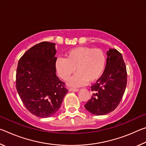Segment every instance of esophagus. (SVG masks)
Returning a JSON list of instances; mask_svg holds the SVG:
<instances>
[{
	"label": "esophagus",
	"instance_id": "1",
	"mask_svg": "<svg viewBox=\"0 0 146 146\" xmlns=\"http://www.w3.org/2000/svg\"><path fill=\"white\" fill-rule=\"evenodd\" d=\"M78 89H75V88H70V89H69V91H75V92H77V91H78Z\"/></svg>",
	"mask_w": 146,
	"mask_h": 146
}]
</instances>
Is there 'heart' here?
<instances>
[{
  "mask_svg": "<svg viewBox=\"0 0 146 146\" xmlns=\"http://www.w3.org/2000/svg\"><path fill=\"white\" fill-rule=\"evenodd\" d=\"M106 66V56L102 50L89 47H77L68 51L66 58H58L55 70L60 78L67 80L75 73L68 84L80 86L88 82H93L103 75Z\"/></svg>",
  "mask_w": 146,
  "mask_h": 146,
  "instance_id": "obj_1",
  "label": "heart"
}]
</instances>
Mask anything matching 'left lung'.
Listing matches in <instances>:
<instances>
[{
    "mask_svg": "<svg viewBox=\"0 0 146 146\" xmlns=\"http://www.w3.org/2000/svg\"><path fill=\"white\" fill-rule=\"evenodd\" d=\"M104 72L91 86L93 95L85 108L95 115L108 114L119 104L127 84V71L122 54L109 49Z\"/></svg>",
    "mask_w": 146,
    "mask_h": 146,
    "instance_id": "left-lung-1",
    "label": "left lung"
}]
</instances>
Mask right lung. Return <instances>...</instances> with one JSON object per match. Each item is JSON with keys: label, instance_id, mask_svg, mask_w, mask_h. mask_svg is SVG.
<instances>
[{"label": "right lung", "instance_id": "right-lung-1", "mask_svg": "<svg viewBox=\"0 0 146 146\" xmlns=\"http://www.w3.org/2000/svg\"><path fill=\"white\" fill-rule=\"evenodd\" d=\"M55 43L42 42L29 49L20 58L16 88L22 102L40 118L55 115L68 90L56 75Z\"/></svg>", "mask_w": 146, "mask_h": 146}]
</instances>
